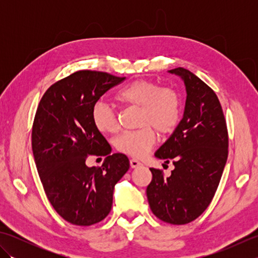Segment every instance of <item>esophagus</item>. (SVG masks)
<instances>
[{"instance_id": "1", "label": "esophagus", "mask_w": 258, "mask_h": 258, "mask_svg": "<svg viewBox=\"0 0 258 258\" xmlns=\"http://www.w3.org/2000/svg\"><path fill=\"white\" fill-rule=\"evenodd\" d=\"M130 164H131V167L132 168H138L140 166L143 165L141 162H139L138 160H135V158H132V160H130Z\"/></svg>"}]
</instances>
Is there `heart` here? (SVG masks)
I'll return each mask as SVG.
<instances>
[{"label":"heart","instance_id":"b5f03b06","mask_svg":"<svg viewBox=\"0 0 258 258\" xmlns=\"http://www.w3.org/2000/svg\"><path fill=\"white\" fill-rule=\"evenodd\" d=\"M116 100L128 106L140 108V130L124 132L115 140L116 149L136 158L144 157L156 142L154 129L158 134H171L180 118L182 105L176 92L163 87L155 82L136 80L124 86L116 94ZM93 124L97 131L111 134L117 130L115 108L108 103L98 101L92 109Z\"/></svg>","mask_w":258,"mask_h":258}]
</instances>
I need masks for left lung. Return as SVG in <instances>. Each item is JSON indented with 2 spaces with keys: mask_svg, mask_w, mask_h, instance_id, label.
Wrapping results in <instances>:
<instances>
[{
  "mask_svg": "<svg viewBox=\"0 0 258 258\" xmlns=\"http://www.w3.org/2000/svg\"><path fill=\"white\" fill-rule=\"evenodd\" d=\"M168 73L184 82L185 108L176 128L154 154L173 163L172 174L165 177L160 169L150 168L153 178L146 195L156 217L183 225L196 220L213 200L227 161L228 134L215 92L184 68Z\"/></svg>",
  "mask_w": 258,
  "mask_h": 258,
  "instance_id": "left-lung-1",
  "label": "left lung"
}]
</instances>
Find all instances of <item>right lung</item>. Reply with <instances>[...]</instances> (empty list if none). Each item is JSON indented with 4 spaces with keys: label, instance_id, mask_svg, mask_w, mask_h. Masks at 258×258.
Returning <instances> with one entry per match:
<instances>
[{
    "label": "right lung",
    "instance_id": "1",
    "mask_svg": "<svg viewBox=\"0 0 258 258\" xmlns=\"http://www.w3.org/2000/svg\"><path fill=\"white\" fill-rule=\"evenodd\" d=\"M125 78L79 71L54 83L38 104L32 130V150L45 194L58 215L79 226L103 221L111 212L113 191L128 171L122 153L93 124L100 97ZM89 155L106 156L101 168H89Z\"/></svg>",
    "mask_w": 258,
    "mask_h": 258
}]
</instances>
